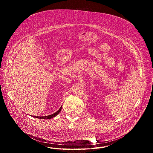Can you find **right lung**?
Returning <instances> with one entry per match:
<instances>
[{"instance_id":"1","label":"right lung","mask_w":153,"mask_h":153,"mask_svg":"<svg viewBox=\"0 0 153 153\" xmlns=\"http://www.w3.org/2000/svg\"><path fill=\"white\" fill-rule=\"evenodd\" d=\"M62 106H61V107L59 109V110L57 111H56V113H54V114H51V115H49V116H33V117H36V118H39V119H51V118H53V117H54L55 116H56L59 113H60V111H61V110H62Z\"/></svg>"}]
</instances>
